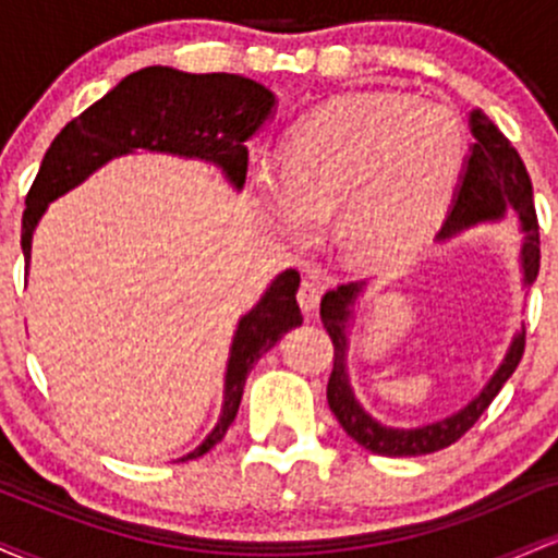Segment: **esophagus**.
Returning <instances> with one entry per match:
<instances>
[{
	"instance_id": "obj_1",
	"label": "esophagus",
	"mask_w": 558,
	"mask_h": 558,
	"mask_svg": "<svg viewBox=\"0 0 558 558\" xmlns=\"http://www.w3.org/2000/svg\"><path fill=\"white\" fill-rule=\"evenodd\" d=\"M296 301H299L301 312L312 315V312H315L317 304H319V286L312 283V280H304V283H301L299 291H296Z\"/></svg>"
}]
</instances>
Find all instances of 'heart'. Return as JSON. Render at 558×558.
I'll return each mask as SVG.
<instances>
[{"mask_svg":"<svg viewBox=\"0 0 558 558\" xmlns=\"http://www.w3.org/2000/svg\"><path fill=\"white\" fill-rule=\"evenodd\" d=\"M464 133L444 105L349 94L319 107L288 144V172L262 170L257 202L288 241L312 243L343 209V235L373 259L409 252L446 213Z\"/></svg>","mask_w":558,"mask_h":558,"instance_id":"obj_1","label":"heart"}]
</instances>
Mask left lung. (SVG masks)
Here are the masks:
<instances>
[{
	"label": "left lung",
	"instance_id": "obj_1",
	"mask_svg": "<svg viewBox=\"0 0 558 558\" xmlns=\"http://www.w3.org/2000/svg\"><path fill=\"white\" fill-rule=\"evenodd\" d=\"M470 128L475 144L466 157L462 175H459L457 194H453L451 209L440 228L438 239H451L459 230L477 226V222L501 220L509 213L520 217L524 230L522 243V278L530 286L541 270V235H537V215L533 204V183H530L527 168L522 157L511 146V141L490 123L488 114L472 110ZM364 283H345L336 291H328L319 304V317L328 328L332 341V373L328 380V403L330 412L341 422V427L356 444L380 457H422V453L440 451V448L457 444L462 435L480 420V414L490 407L504 383L514 375L517 364L524 354V330L517 332L506 351L501 367L490 377L488 386L480 390L477 399H472L464 409H459L451 417L430 422L422 427H386L369 417L354 399L349 373H345V351H349V319L351 306L360 299Z\"/></svg>",
	"mask_w": 558,
	"mask_h": 558
}]
</instances>
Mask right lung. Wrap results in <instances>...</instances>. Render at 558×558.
Returning a JSON list of instances; mask_svg holds the SVG:
<instances>
[{"instance_id":"right-lung-1","label":"right lung","mask_w":558,"mask_h":558,"mask_svg":"<svg viewBox=\"0 0 558 558\" xmlns=\"http://www.w3.org/2000/svg\"><path fill=\"white\" fill-rule=\"evenodd\" d=\"M275 94L262 83L230 73H181L172 68H144L125 75L110 94L57 133L41 159V168L25 196L21 246L25 267L31 239L47 204L86 181L94 170L114 157L136 149L168 151L215 162L235 189L246 181V141L272 118ZM299 272L286 270L272 280L265 296L241 317L230 345L226 373V401L215 430L185 459L204 457L222 440L241 407L243 386L254 362L301 325L296 304Z\"/></svg>"}]
</instances>
